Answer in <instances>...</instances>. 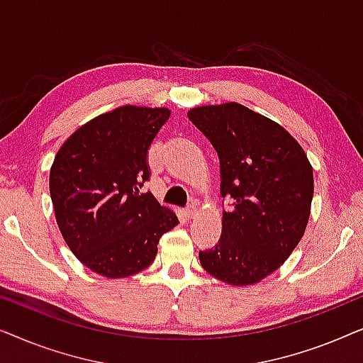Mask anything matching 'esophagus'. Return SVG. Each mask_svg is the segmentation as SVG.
<instances>
[{"label":"esophagus","instance_id":"esophagus-1","mask_svg":"<svg viewBox=\"0 0 363 363\" xmlns=\"http://www.w3.org/2000/svg\"><path fill=\"white\" fill-rule=\"evenodd\" d=\"M196 211H198V206L195 205V203H191V205L188 206L186 210H185V215H186L188 218H193V216L196 215Z\"/></svg>","mask_w":363,"mask_h":363}]
</instances>
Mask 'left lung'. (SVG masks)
<instances>
[{
	"mask_svg": "<svg viewBox=\"0 0 363 363\" xmlns=\"http://www.w3.org/2000/svg\"><path fill=\"white\" fill-rule=\"evenodd\" d=\"M220 158L221 238L200 251L203 269L231 286H251L284 264L304 236L314 195L312 165L294 137L241 104L188 112Z\"/></svg>",
	"mask_w": 363,
	"mask_h": 363,
	"instance_id": "1",
	"label": "left lung"
}]
</instances>
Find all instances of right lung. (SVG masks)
<instances>
[{
	"label": "right lung",
	"instance_id": "obj_1",
	"mask_svg": "<svg viewBox=\"0 0 363 363\" xmlns=\"http://www.w3.org/2000/svg\"><path fill=\"white\" fill-rule=\"evenodd\" d=\"M170 117L167 107L122 106L79 127L49 173L54 215L74 256L104 277L137 274L155 259L163 233L178 225L170 208L140 193L147 153Z\"/></svg>",
	"mask_w": 363,
	"mask_h": 363
}]
</instances>
